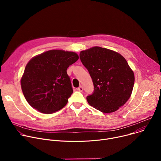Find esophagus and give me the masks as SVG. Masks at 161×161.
<instances>
[{
	"instance_id": "esophagus-1",
	"label": "esophagus",
	"mask_w": 161,
	"mask_h": 161,
	"mask_svg": "<svg viewBox=\"0 0 161 161\" xmlns=\"http://www.w3.org/2000/svg\"><path fill=\"white\" fill-rule=\"evenodd\" d=\"M78 91H80V92H82V91L83 90V86L81 85L79 88H78Z\"/></svg>"
}]
</instances>
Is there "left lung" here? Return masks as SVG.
<instances>
[{
  "label": "left lung",
  "instance_id": "8db88e82",
  "mask_svg": "<svg viewBox=\"0 0 161 161\" xmlns=\"http://www.w3.org/2000/svg\"><path fill=\"white\" fill-rule=\"evenodd\" d=\"M94 86V93L86 97L88 104L96 109L109 113L116 111L130 98L134 83V74L120 53L94 47L80 53Z\"/></svg>",
  "mask_w": 161,
  "mask_h": 161
}]
</instances>
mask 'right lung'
Here are the masks:
<instances>
[{
	"label": "right lung",
	"mask_w": 161,
	"mask_h": 161,
	"mask_svg": "<svg viewBox=\"0 0 161 161\" xmlns=\"http://www.w3.org/2000/svg\"><path fill=\"white\" fill-rule=\"evenodd\" d=\"M78 58L75 52L61 50H49L32 58L21 78L28 103L46 114L63 108L73 92L67 69Z\"/></svg>",
	"instance_id": "right-lung-1"
}]
</instances>
